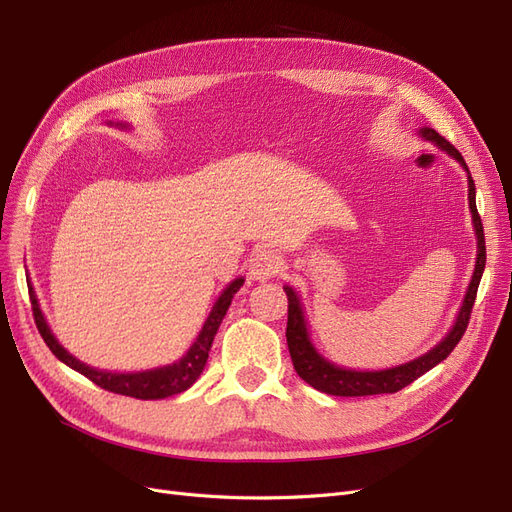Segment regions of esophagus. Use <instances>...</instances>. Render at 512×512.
Wrapping results in <instances>:
<instances>
[{
    "instance_id": "34e87169",
    "label": "esophagus",
    "mask_w": 512,
    "mask_h": 512,
    "mask_svg": "<svg viewBox=\"0 0 512 512\" xmlns=\"http://www.w3.org/2000/svg\"><path fill=\"white\" fill-rule=\"evenodd\" d=\"M282 271V258L273 250H262L250 260V277L258 282H267Z\"/></svg>"
}]
</instances>
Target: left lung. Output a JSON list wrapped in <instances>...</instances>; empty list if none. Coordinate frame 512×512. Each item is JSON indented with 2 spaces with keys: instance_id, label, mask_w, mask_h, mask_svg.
Listing matches in <instances>:
<instances>
[{
  "instance_id": "1",
  "label": "left lung",
  "mask_w": 512,
  "mask_h": 512,
  "mask_svg": "<svg viewBox=\"0 0 512 512\" xmlns=\"http://www.w3.org/2000/svg\"><path fill=\"white\" fill-rule=\"evenodd\" d=\"M421 134L425 141H431L433 145H438L442 151H446L448 156L455 158L468 173V200H470V211H472V222L476 230V267L472 282L468 286L466 299H463V305L457 314V320L453 324V329L448 331V335L442 339V342L425 352L418 359L406 363V365H397L391 369H380V371H356V369H346V367H337L335 363L327 361L324 356L318 354L314 348L312 339H309L307 333V322L303 316V307L299 301V294L294 292L290 286H284V292L288 297V327H286V342L290 350V359L297 374L314 389L335 395V397H365V395H382V393H397L404 389V386L412 384L416 378H421L425 371L433 369L438 363H442L448 354L455 350L459 344V339L463 337L468 329L472 307L476 301V290L480 284V277H483L485 271V230L483 222H480V215L476 211V188H474V179L470 177V170L466 160L461 158V153L446 141L444 136H440L436 130L423 128Z\"/></svg>"
}]
</instances>
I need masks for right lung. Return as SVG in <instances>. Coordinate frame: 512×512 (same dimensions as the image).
I'll list each match as a JSON object with an SVG mask.
<instances>
[{"label": "right lung", "instance_id": "obj_1", "mask_svg": "<svg viewBox=\"0 0 512 512\" xmlns=\"http://www.w3.org/2000/svg\"><path fill=\"white\" fill-rule=\"evenodd\" d=\"M121 128H126V123H121ZM243 282H245L243 277H237L235 282H230L224 288L218 301H215L209 318L203 324V331L198 333L196 342L190 346L188 352H185L183 359H179L173 365H164L158 369L136 371V374H113V371H100V369H94V367L81 363L79 359H74V356L64 346H61L55 339V335L51 333L32 286H29V299H32L34 320H36V327L44 339V344L51 348V352L61 363H66L74 371H79V374H83L85 378L98 384L104 391H111L117 395H128V397H136V399H164V397L177 395V393H183L185 389H190V386L198 380V376L203 374L205 363L209 359L213 337H215V333H218L220 324L228 312V305H230L232 297L237 294V290L243 286Z\"/></svg>", "mask_w": 512, "mask_h": 512}]
</instances>
